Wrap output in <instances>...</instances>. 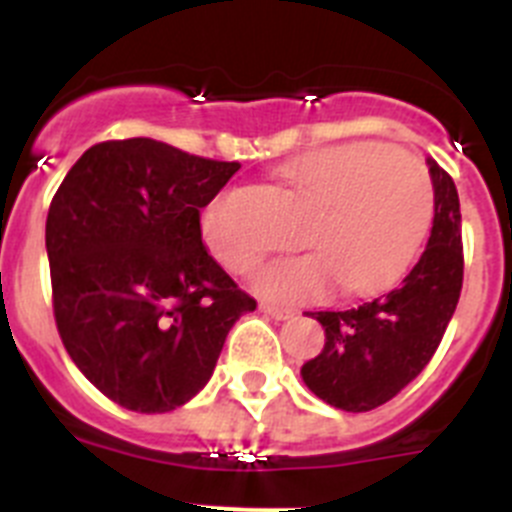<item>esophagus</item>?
Returning <instances> with one entry per match:
<instances>
[{
	"label": "esophagus",
	"instance_id": "obj_1",
	"mask_svg": "<svg viewBox=\"0 0 512 512\" xmlns=\"http://www.w3.org/2000/svg\"><path fill=\"white\" fill-rule=\"evenodd\" d=\"M261 312H264V315H271L274 320H289V318H295V315H297L295 310H289V307L271 305V302H261Z\"/></svg>",
	"mask_w": 512,
	"mask_h": 512
}]
</instances>
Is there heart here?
I'll return each mask as SVG.
<instances>
[{"label": "heart", "instance_id": "obj_1", "mask_svg": "<svg viewBox=\"0 0 512 512\" xmlns=\"http://www.w3.org/2000/svg\"><path fill=\"white\" fill-rule=\"evenodd\" d=\"M279 176L318 207L305 256L274 261L256 282L274 302L320 300L341 282L351 295H372L408 274L431 233L433 179L418 156L384 143H341L310 151ZM238 192L217 194L202 215V235L220 264L248 277L264 246L241 225Z\"/></svg>", "mask_w": 512, "mask_h": 512}]
</instances>
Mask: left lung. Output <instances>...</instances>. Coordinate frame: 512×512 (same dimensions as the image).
<instances>
[{"label":"left lung","instance_id":"left-lung-1","mask_svg":"<svg viewBox=\"0 0 512 512\" xmlns=\"http://www.w3.org/2000/svg\"><path fill=\"white\" fill-rule=\"evenodd\" d=\"M431 164L433 228L418 264L395 289L348 310L310 312L325 328V348L302 366L323 402L366 413L405 390L433 359L464 284L456 184Z\"/></svg>","mask_w":512,"mask_h":512}]
</instances>
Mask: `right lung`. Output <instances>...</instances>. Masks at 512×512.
<instances>
[{"mask_svg": "<svg viewBox=\"0 0 512 512\" xmlns=\"http://www.w3.org/2000/svg\"><path fill=\"white\" fill-rule=\"evenodd\" d=\"M241 169L153 138L97 143L45 220L53 318L79 372L135 413H169L212 377L256 310L202 243L200 210Z\"/></svg>", "mask_w": 512, "mask_h": 512, "instance_id": "1", "label": "right lung"}]
</instances>
